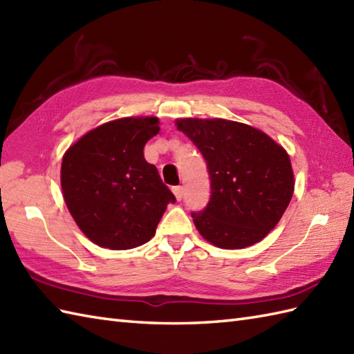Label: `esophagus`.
<instances>
[{
	"label": "esophagus",
	"mask_w": 354,
	"mask_h": 354,
	"mask_svg": "<svg viewBox=\"0 0 354 354\" xmlns=\"http://www.w3.org/2000/svg\"><path fill=\"white\" fill-rule=\"evenodd\" d=\"M171 192H174V194H175V197H176L178 201L183 199V196H184V188L183 187H180V185L174 187V188H171Z\"/></svg>",
	"instance_id": "obj_1"
}]
</instances>
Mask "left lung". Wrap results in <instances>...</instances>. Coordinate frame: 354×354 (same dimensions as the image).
<instances>
[{
    "mask_svg": "<svg viewBox=\"0 0 354 354\" xmlns=\"http://www.w3.org/2000/svg\"><path fill=\"white\" fill-rule=\"evenodd\" d=\"M179 131L207 161L209 202L193 212L197 231L220 249L261 241L282 218L294 193L290 155L266 133L226 119H178Z\"/></svg>",
    "mask_w": 354,
    "mask_h": 354,
    "instance_id": "1",
    "label": "left lung"
}]
</instances>
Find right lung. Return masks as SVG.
Listing matches in <instances>:
<instances>
[{
	"instance_id": "add662e5",
	"label": "right lung",
	"mask_w": 354,
	"mask_h": 354,
	"mask_svg": "<svg viewBox=\"0 0 354 354\" xmlns=\"http://www.w3.org/2000/svg\"><path fill=\"white\" fill-rule=\"evenodd\" d=\"M160 131L158 118L106 122L81 137L62 161V190L71 216L90 241L111 250L134 249L155 235L176 199L145 145Z\"/></svg>"
}]
</instances>
